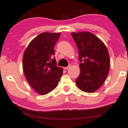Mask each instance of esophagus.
<instances>
[{
	"label": "esophagus",
	"instance_id": "1",
	"mask_svg": "<svg viewBox=\"0 0 128 128\" xmlns=\"http://www.w3.org/2000/svg\"><path fill=\"white\" fill-rule=\"evenodd\" d=\"M71 67H72V66H71V64H70V65H69L67 67H65V68H64V69H65V70H69V69L71 68Z\"/></svg>",
	"mask_w": 128,
	"mask_h": 128
}]
</instances>
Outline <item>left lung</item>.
<instances>
[{"label":"left lung","mask_w":128,"mask_h":128,"mask_svg":"<svg viewBox=\"0 0 128 128\" xmlns=\"http://www.w3.org/2000/svg\"><path fill=\"white\" fill-rule=\"evenodd\" d=\"M71 35L77 46L80 61L76 86L86 92H94L104 84L109 73L108 50L105 44L90 32H73Z\"/></svg>","instance_id":"obj_1"}]
</instances>
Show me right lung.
I'll use <instances>...</instances> for the list:
<instances>
[{
    "label": "right lung",
    "instance_id": "obj_1",
    "mask_svg": "<svg viewBox=\"0 0 128 128\" xmlns=\"http://www.w3.org/2000/svg\"><path fill=\"white\" fill-rule=\"evenodd\" d=\"M60 33H42L31 41L24 52L23 70L36 92L46 95L57 87L63 69L57 67L54 47Z\"/></svg>",
    "mask_w": 128,
    "mask_h": 128
}]
</instances>
